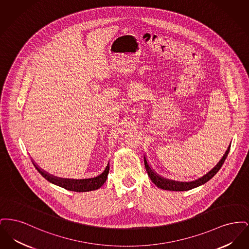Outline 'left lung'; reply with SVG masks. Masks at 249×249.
Wrapping results in <instances>:
<instances>
[{"mask_svg":"<svg viewBox=\"0 0 249 249\" xmlns=\"http://www.w3.org/2000/svg\"><path fill=\"white\" fill-rule=\"evenodd\" d=\"M231 143L229 144V146L226 150L225 154L223 155L221 160L218 161V163L216 165L213 167L212 170H210L207 174H205L201 178H199L196 180H193V181H190V182H180V181L171 180V179H167V178L160 177L159 174H157L155 172L153 168L149 165L145 157H143L144 158V167L146 169V172L148 174V177L151 179V181L154 183L158 188H160L161 190H171V191H186V190H192L194 188L200 187L201 185L205 184L206 182H208L219 171V169L221 168V166L225 161L227 156L229 154V151H230V148H231Z\"/></svg>","mask_w":249,"mask_h":249,"instance_id":"left-lung-1","label":"left lung"}]
</instances>
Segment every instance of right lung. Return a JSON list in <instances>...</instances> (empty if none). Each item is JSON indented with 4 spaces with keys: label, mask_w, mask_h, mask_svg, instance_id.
<instances>
[{
    "label": "right lung",
    "mask_w": 249,
    "mask_h": 249,
    "mask_svg": "<svg viewBox=\"0 0 249 249\" xmlns=\"http://www.w3.org/2000/svg\"><path fill=\"white\" fill-rule=\"evenodd\" d=\"M32 161L37 169V171L41 174V176L46 178L48 182L56 186H59L60 188H63L65 190L75 191V192H86V191H92V190L100 189L107 181L109 168H110L109 162H108L104 172L96 178H88V179H70V178H58L53 175H50L43 169H41L33 160Z\"/></svg>",
    "instance_id": "1"
}]
</instances>
